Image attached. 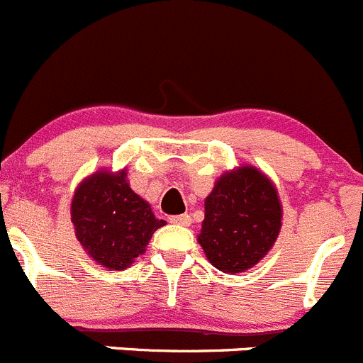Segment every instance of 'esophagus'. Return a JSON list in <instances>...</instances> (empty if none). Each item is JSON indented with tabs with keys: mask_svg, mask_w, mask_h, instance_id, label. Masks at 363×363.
<instances>
[{
	"mask_svg": "<svg viewBox=\"0 0 363 363\" xmlns=\"http://www.w3.org/2000/svg\"><path fill=\"white\" fill-rule=\"evenodd\" d=\"M172 223H177V225H189L191 223V216L189 215H174L170 216Z\"/></svg>",
	"mask_w": 363,
	"mask_h": 363,
	"instance_id": "esophagus-1",
	"label": "esophagus"
}]
</instances>
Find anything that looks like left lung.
I'll return each instance as SVG.
<instances>
[{"label":"left lung","mask_w":363,"mask_h":363,"mask_svg":"<svg viewBox=\"0 0 363 363\" xmlns=\"http://www.w3.org/2000/svg\"><path fill=\"white\" fill-rule=\"evenodd\" d=\"M281 204L272 182L252 166L222 175L206 199L199 243L222 272L254 267L270 250L281 229Z\"/></svg>","instance_id":"1"}]
</instances>
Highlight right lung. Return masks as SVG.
Segmentation results:
<instances>
[{
    "label": "right lung",
    "instance_id": "add662e5",
    "mask_svg": "<svg viewBox=\"0 0 363 363\" xmlns=\"http://www.w3.org/2000/svg\"><path fill=\"white\" fill-rule=\"evenodd\" d=\"M71 222L91 258L114 270L127 269L164 225L148 202L132 191L125 170L87 177L74 191Z\"/></svg>",
    "mask_w": 363,
    "mask_h": 363
}]
</instances>
